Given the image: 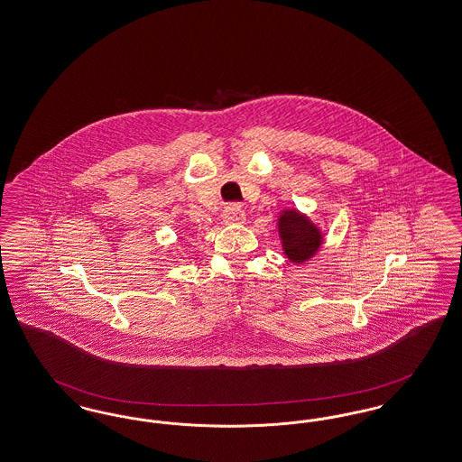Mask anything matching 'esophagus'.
Segmentation results:
<instances>
[{
  "label": "esophagus",
  "mask_w": 462,
  "mask_h": 462,
  "mask_svg": "<svg viewBox=\"0 0 462 462\" xmlns=\"http://www.w3.org/2000/svg\"><path fill=\"white\" fill-rule=\"evenodd\" d=\"M222 220L225 225H242L245 222V213L239 204H232L223 209Z\"/></svg>",
  "instance_id": "esophagus-1"
}]
</instances>
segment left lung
Instances as JSON below:
<instances>
[{
	"mask_svg": "<svg viewBox=\"0 0 462 462\" xmlns=\"http://www.w3.org/2000/svg\"><path fill=\"white\" fill-rule=\"evenodd\" d=\"M277 226L282 251L294 264H302L316 256L325 242L323 230L296 208L282 209Z\"/></svg>",
	"mask_w": 462,
	"mask_h": 462,
	"instance_id": "left-lung-1",
	"label": "left lung"
}]
</instances>
